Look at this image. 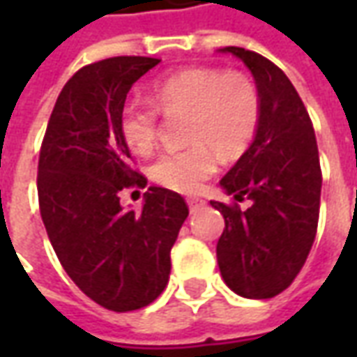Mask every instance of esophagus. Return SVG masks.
Masks as SVG:
<instances>
[{
	"instance_id": "34e87169",
	"label": "esophagus",
	"mask_w": 357,
	"mask_h": 357,
	"mask_svg": "<svg viewBox=\"0 0 357 357\" xmlns=\"http://www.w3.org/2000/svg\"><path fill=\"white\" fill-rule=\"evenodd\" d=\"M204 204H206V202L202 201V199H187V206H189V210H191V214L199 212Z\"/></svg>"
}]
</instances>
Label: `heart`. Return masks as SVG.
<instances>
[{"instance_id":"1","label":"heart","mask_w":357,"mask_h":357,"mask_svg":"<svg viewBox=\"0 0 357 357\" xmlns=\"http://www.w3.org/2000/svg\"><path fill=\"white\" fill-rule=\"evenodd\" d=\"M153 102L166 116L185 114V151L158 156L151 168L156 183L179 193L199 191L216 172V156L231 160L252 141L260 118L255 84L241 73L212 66L183 68L153 84ZM120 132L135 155L153 153L158 132L154 107L130 102L120 116Z\"/></svg>"}]
</instances>
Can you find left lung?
I'll return each instance as SVG.
<instances>
[{
	"mask_svg": "<svg viewBox=\"0 0 357 357\" xmlns=\"http://www.w3.org/2000/svg\"><path fill=\"white\" fill-rule=\"evenodd\" d=\"M255 78L260 118L255 139L220 187L250 206L210 201L225 229L216 256L225 284L245 298H271L298 275L314 245L321 168L312 120L287 74L255 51L224 47Z\"/></svg>",
	"mask_w": 357,
	"mask_h": 357,
	"instance_id": "obj_1",
	"label": "left lung"
}]
</instances>
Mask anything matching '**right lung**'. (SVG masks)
<instances>
[{"mask_svg": "<svg viewBox=\"0 0 357 357\" xmlns=\"http://www.w3.org/2000/svg\"><path fill=\"white\" fill-rule=\"evenodd\" d=\"M158 63L112 57L80 68L59 93L40 151L38 197L53 250L78 289L112 312L158 298L189 216L183 197L164 187H149L141 210L122 208L118 197L147 185L130 168L120 116L133 84Z\"/></svg>", "mask_w": 357, "mask_h": 357, "instance_id": "1", "label": "right lung"}]
</instances>
